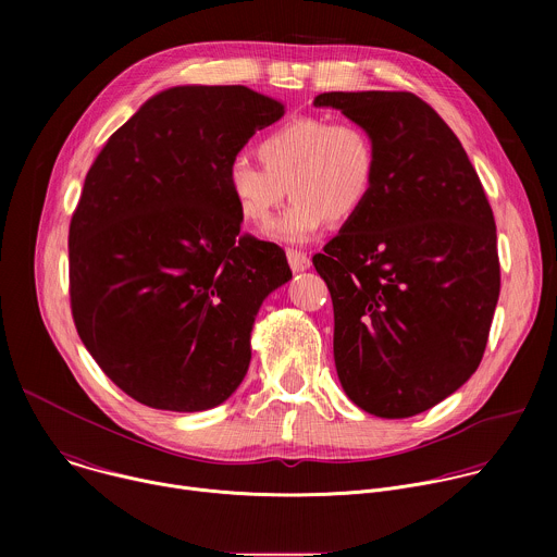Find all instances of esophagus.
Returning a JSON list of instances; mask_svg holds the SVG:
<instances>
[{"label": "esophagus", "mask_w": 557, "mask_h": 557, "mask_svg": "<svg viewBox=\"0 0 557 557\" xmlns=\"http://www.w3.org/2000/svg\"><path fill=\"white\" fill-rule=\"evenodd\" d=\"M286 258H288V264H290V269H293L295 273L310 269V258H308L306 253H301V251H293V249H290V251L286 253Z\"/></svg>", "instance_id": "obj_1"}]
</instances>
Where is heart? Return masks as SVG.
I'll list each match as a JSON object with an SVG mask.
<instances>
[{"instance_id": "b5f03b06", "label": "heart", "mask_w": 557, "mask_h": 557, "mask_svg": "<svg viewBox=\"0 0 557 557\" xmlns=\"http://www.w3.org/2000/svg\"><path fill=\"white\" fill-rule=\"evenodd\" d=\"M258 161L235 156L226 165V191L247 224L262 226L288 194L293 202L273 220L267 235L275 243L304 245L329 220L352 218L370 198L376 176L372 136L357 123L299 116L260 138Z\"/></svg>"}]
</instances>
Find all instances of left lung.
I'll list each match as a JSON object with an SVG mask.
<instances>
[{
    "label": "left lung",
    "mask_w": 557,
    "mask_h": 557,
    "mask_svg": "<svg viewBox=\"0 0 557 557\" xmlns=\"http://www.w3.org/2000/svg\"><path fill=\"white\" fill-rule=\"evenodd\" d=\"M376 149L366 205L312 264L348 399L381 419L441 404L479 368L500 295L496 222L447 123L412 92H324Z\"/></svg>",
    "instance_id": "1"
}]
</instances>
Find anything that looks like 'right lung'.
<instances>
[{"mask_svg": "<svg viewBox=\"0 0 557 557\" xmlns=\"http://www.w3.org/2000/svg\"><path fill=\"white\" fill-rule=\"evenodd\" d=\"M282 116L245 86H178L145 101L92 163L70 220V306L134 401L202 412L243 383L256 314L293 273L277 245L240 235L224 172Z\"/></svg>", "mask_w": 557, "mask_h": 557, "instance_id": "add662e5", "label": "right lung"}]
</instances>
